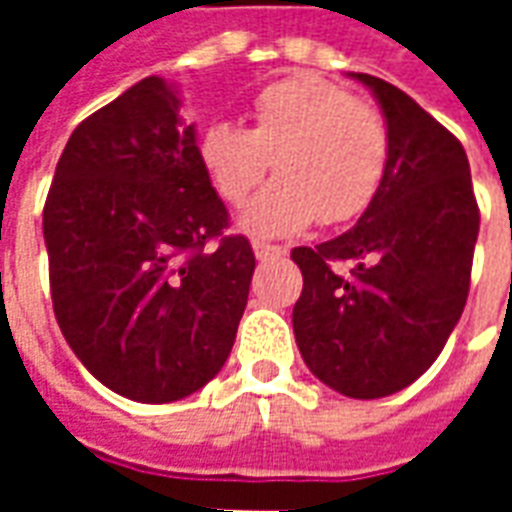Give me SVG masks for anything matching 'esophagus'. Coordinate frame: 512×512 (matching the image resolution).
<instances>
[{"label":"esophagus","instance_id":"obj_1","mask_svg":"<svg viewBox=\"0 0 512 512\" xmlns=\"http://www.w3.org/2000/svg\"><path fill=\"white\" fill-rule=\"evenodd\" d=\"M252 249H255V257L257 260H274V257H282L288 255V249L285 246H277V244H268V241H252Z\"/></svg>","mask_w":512,"mask_h":512}]
</instances>
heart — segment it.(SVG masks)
<instances>
[{"label":"heart","instance_id":"obj_1","mask_svg":"<svg viewBox=\"0 0 512 512\" xmlns=\"http://www.w3.org/2000/svg\"><path fill=\"white\" fill-rule=\"evenodd\" d=\"M392 153L389 123L378 106L312 73L268 84L252 101V128L219 123L200 139V161L227 205H241L266 180L279 178L246 208L257 235H290L315 219L345 224L376 200Z\"/></svg>","mask_w":512,"mask_h":512}]
</instances>
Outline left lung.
<instances>
[{"instance_id":"8db88e82","label":"left lung","mask_w":512,"mask_h":512,"mask_svg":"<svg viewBox=\"0 0 512 512\" xmlns=\"http://www.w3.org/2000/svg\"><path fill=\"white\" fill-rule=\"evenodd\" d=\"M356 79L384 109L389 167L351 230L290 252L304 277L293 332L323 384L373 400L439 359L469 296L480 208L461 142L395 84Z\"/></svg>"}]
</instances>
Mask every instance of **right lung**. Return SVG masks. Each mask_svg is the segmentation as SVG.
<instances>
[{
    "instance_id": "obj_1",
    "label": "right lung",
    "mask_w": 512,
    "mask_h": 512,
    "mask_svg": "<svg viewBox=\"0 0 512 512\" xmlns=\"http://www.w3.org/2000/svg\"><path fill=\"white\" fill-rule=\"evenodd\" d=\"M178 106L147 76L82 120L43 205L62 337L136 403L180 400L222 370L255 271Z\"/></svg>"
}]
</instances>
